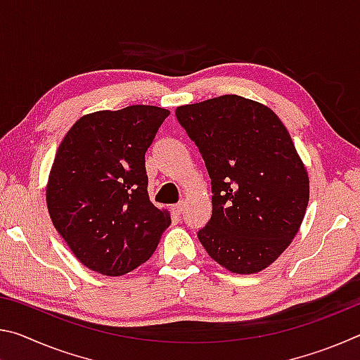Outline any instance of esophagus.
Listing matches in <instances>:
<instances>
[{"label": "esophagus", "mask_w": 360, "mask_h": 360, "mask_svg": "<svg viewBox=\"0 0 360 360\" xmlns=\"http://www.w3.org/2000/svg\"><path fill=\"white\" fill-rule=\"evenodd\" d=\"M173 212H174V214L176 216H181L182 214V211H184V203H178V205H173Z\"/></svg>", "instance_id": "1"}]
</instances>
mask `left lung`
<instances>
[{
	"mask_svg": "<svg viewBox=\"0 0 360 360\" xmlns=\"http://www.w3.org/2000/svg\"><path fill=\"white\" fill-rule=\"evenodd\" d=\"M176 117L211 178L212 214L200 243L231 273L262 271L294 240L309 200L288 129L270 108L238 95L179 106Z\"/></svg>",
	"mask_w": 360,
	"mask_h": 360,
	"instance_id": "1",
	"label": "left lung"
}]
</instances>
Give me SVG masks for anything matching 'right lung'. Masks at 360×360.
<instances>
[{"label": "right lung", "mask_w": 360, "mask_h": 360, "mask_svg": "<svg viewBox=\"0 0 360 360\" xmlns=\"http://www.w3.org/2000/svg\"><path fill=\"white\" fill-rule=\"evenodd\" d=\"M168 109L135 105L82 115L60 143L46 187L53 227L90 270L122 276L148 260L172 224L150 203L146 150Z\"/></svg>", "instance_id": "add662e5"}]
</instances>
